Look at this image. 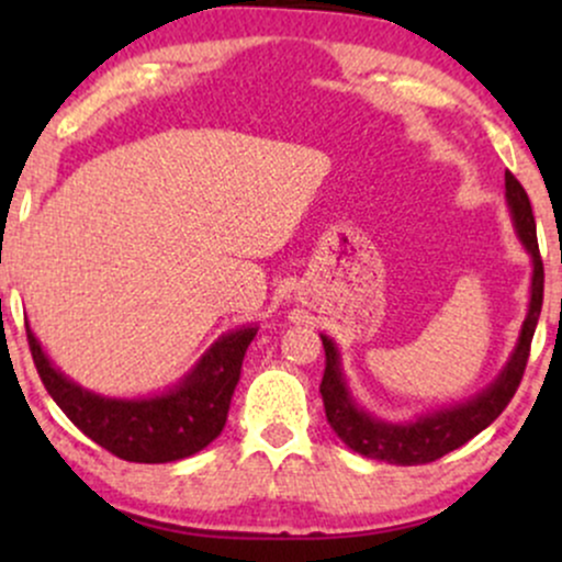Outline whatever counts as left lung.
Instances as JSON below:
<instances>
[{
	"label": "left lung",
	"instance_id": "obj_1",
	"mask_svg": "<svg viewBox=\"0 0 562 562\" xmlns=\"http://www.w3.org/2000/svg\"><path fill=\"white\" fill-rule=\"evenodd\" d=\"M505 198L513 227L518 240L524 243L526 254L531 256V295H528V312L524 325H520L518 344L509 353L507 364L492 383L481 393L465 398L460 404L443 406V409L420 415L415 420L391 423L370 415L364 406L357 404L348 380L340 367V351L333 338L319 335L325 346V378H322L319 393L325 402V415L330 428L338 434L340 441L348 449L370 457V460L391 462V465H425L449 451L460 449L470 438L479 436L483 428H488L502 409L509 404V398L518 391L520 378H524L528 351H531V338L537 330L541 314V299H544V267H541L539 243H537V222H533L531 200L520 187L513 173L505 171Z\"/></svg>",
	"mask_w": 562,
	"mask_h": 562
}]
</instances>
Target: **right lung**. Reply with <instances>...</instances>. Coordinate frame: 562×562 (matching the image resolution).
<instances>
[{"mask_svg": "<svg viewBox=\"0 0 562 562\" xmlns=\"http://www.w3.org/2000/svg\"><path fill=\"white\" fill-rule=\"evenodd\" d=\"M25 333L38 378L68 420L121 460L158 465L184 460L222 434L243 357L259 327L243 325L218 335L177 385L145 398L100 396L81 389L49 362L29 325Z\"/></svg>", "mask_w": 562, "mask_h": 562, "instance_id": "add662e5", "label": "right lung"}]
</instances>
